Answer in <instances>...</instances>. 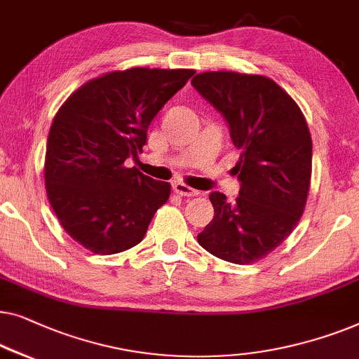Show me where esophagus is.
Wrapping results in <instances>:
<instances>
[{
	"label": "esophagus",
	"instance_id": "34e87169",
	"mask_svg": "<svg viewBox=\"0 0 359 359\" xmlns=\"http://www.w3.org/2000/svg\"><path fill=\"white\" fill-rule=\"evenodd\" d=\"M174 191L180 196H196L200 194V191H196L195 189H191V187L185 185V184H180V182L174 184Z\"/></svg>",
	"mask_w": 359,
	"mask_h": 359
}]
</instances>
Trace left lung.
<instances>
[{
    "mask_svg": "<svg viewBox=\"0 0 359 359\" xmlns=\"http://www.w3.org/2000/svg\"><path fill=\"white\" fill-rule=\"evenodd\" d=\"M191 86L223 115L241 149L239 196L211 191L215 216L196 236L221 260L247 265L275 250L299 221L312 169V140L297 104L275 81L234 72L200 73Z\"/></svg>",
    "mask_w": 359,
    "mask_h": 359,
    "instance_id": "8db88e82",
    "label": "left lung"
}]
</instances>
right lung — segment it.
Instances as JSON below:
<instances>
[{
    "instance_id": "right-lung-1",
    "label": "right lung",
    "mask_w": 359,
    "mask_h": 359,
    "mask_svg": "<svg viewBox=\"0 0 359 359\" xmlns=\"http://www.w3.org/2000/svg\"><path fill=\"white\" fill-rule=\"evenodd\" d=\"M194 69L131 68L95 78L55 115L45 154V185L63 229L94 254L140 244L170 185L125 168L148 128Z\"/></svg>"
}]
</instances>
